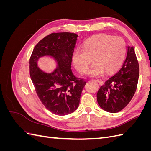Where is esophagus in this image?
<instances>
[{
	"label": "esophagus",
	"instance_id": "obj_1",
	"mask_svg": "<svg viewBox=\"0 0 151 151\" xmlns=\"http://www.w3.org/2000/svg\"><path fill=\"white\" fill-rule=\"evenodd\" d=\"M96 81L98 82V83H99V85H103V81L100 80V79H96Z\"/></svg>",
	"mask_w": 151,
	"mask_h": 151
}]
</instances>
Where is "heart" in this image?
Masks as SVG:
<instances>
[{
  "label": "heart",
  "mask_w": 151,
  "mask_h": 151,
  "mask_svg": "<svg viewBox=\"0 0 151 151\" xmlns=\"http://www.w3.org/2000/svg\"><path fill=\"white\" fill-rule=\"evenodd\" d=\"M125 54L126 44L122 38L99 34L87 40L83 48H76L72 59L76 70L80 73H85L89 67V58L94 57L95 65L90 68L87 74L98 77L104 75L106 71L112 74L119 69Z\"/></svg>",
  "instance_id": "heart-1"
}]
</instances>
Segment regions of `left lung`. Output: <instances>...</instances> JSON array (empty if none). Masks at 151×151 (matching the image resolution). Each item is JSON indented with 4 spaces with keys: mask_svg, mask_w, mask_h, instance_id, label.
<instances>
[{
    "mask_svg": "<svg viewBox=\"0 0 151 151\" xmlns=\"http://www.w3.org/2000/svg\"><path fill=\"white\" fill-rule=\"evenodd\" d=\"M125 60L121 69L105 81L97 93L99 106L109 113L121 111L133 98L137 86L139 65L133 47H127Z\"/></svg>",
    "mask_w": 151,
    "mask_h": 151,
    "instance_id": "8db88e82",
    "label": "left lung"
}]
</instances>
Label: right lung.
I'll return each mask as SVG.
<instances>
[{
    "label": "right lung",
    "mask_w": 151,
    "mask_h": 151,
    "mask_svg": "<svg viewBox=\"0 0 151 151\" xmlns=\"http://www.w3.org/2000/svg\"><path fill=\"white\" fill-rule=\"evenodd\" d=\"M77 35L71 33H52L35 47L29 60V74L36 93L50 111L66 115L78 108L86 81L79 79L71 70L72 53ZM48 56L57 62L52 73L43 72L37 66L39 58Z\"/></svg>",
    "instance_id": "1"
}]
</instances>
